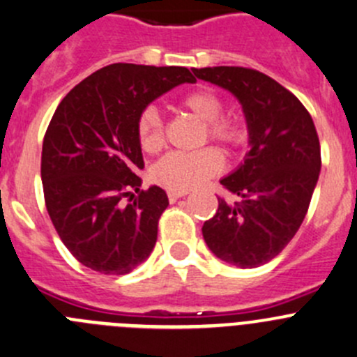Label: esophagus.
I'll return each mask as SVG.
<instances>
[{
    "label": "esophagus",
    "instance_id": "esophagus-1",
    "mask_svg": "<svg viewBox=\"0 0 357 357\" xmlns=\"http://www.w3.org/2000/svg\"><path fill=\"white\" fill-rule=\"evenodd\" d=\"M185 195H186V192H169V193H167L169 202H171V204H174L176 200L181 199V197H185Z\"/></svg>",
    "mask_w": 357,
    "mask_h": 357
}]
</instances>
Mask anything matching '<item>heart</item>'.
Returning <instances> with one entry per match:
<instances>
[{"mask_svg": "<svg viewBox=\"0 0 357 357\" xmlns=\"http://www.w3.org/2000/svg\"><path fill=\"white\" fill-rule=\"evenodd\" d=\"M178 106L202 122L199 143L216 141L227 151H235L248 141L249 126L241 112H221L223 98L214 89L199 86L179 96ZM136 136L146 153H157L165 143V127L153 106L136 119ZM223 169V157L213 146L192 153H169L151 167V179L169 192H188Z\"/></svg>", "mask_w": 357, "mask_h": 357, "instance_id": "b5f03b06", "label": "heart"}]
</instances>
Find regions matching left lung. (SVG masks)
<instances>
[{
	"label": "left lung",
	"instance_id": "8db88e82",
	"mask_svg": "<svg viewBox=\"0 0 357 357\" xmlns=\"http://www.w3.org/2000/svg\"><path fill=\"white\" fill-rule=\"evenodd\" d=\"M193 73L242 102L251 139L244 164L221 179L241 200L218 197L216 214L202 227L204 241L223 261L259 266L288 245L309 211L321 171L316 126L295 94L256 69L216 66Z\"/></svg>",
	"mask_w": 357,
	"mask_h": 357
}]
</instances>
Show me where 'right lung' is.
<instances>
[{"mask_svg":"<svg viewBox=\"0 0 357 357\" xmlns=\"http://www.w3.org/2000/svg\"><path fill=\"white\" fill-rule=\"evenodd\" d=\"M185 82H195L186 68L109 64L71 89L48 123L41 150L48 216L69 252L99 274H129L155 248L169 200L158 186L139 190L136 119Z\"/></svg>","mask_w":357,"mask_h":357,"instance_id":"add662e5","label":"right lung"}]
</instances>
